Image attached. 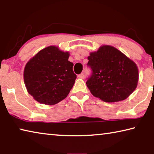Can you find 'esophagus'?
I'll list each match as a JSON object with an SVG mask.
<instances>
[{
    "label": "esophagus",
    "mask_w": 154,
    "mask_h": 154,
    "mask_svg": "<svg viewBox=\"0 0 154 154\" xmlns=\"http://www.w3.org/2000/svg\"><path fill=\"white\" fill-rule=\"evenodd\" d=\"M78 78H79V79H84L85 77V75H84V73H81L80 75H78Z\"/></svg>",
    "instance_id": "esophagus-1"
}]
</instances>
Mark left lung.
Masks as SVG:
<instances>
[{"mask_svg":"<svg viewBox=\"0 0 154 154\" xmlns=\"http://www.w3.org/2000/svg\"><path fill=\"white\" fill-rule=\"evenodd\" d=\"M88 59L92 75L86 85L95 97L106 103L118 102L137 88L139 77L137 64L117 48L101 45Z\"/></svg>","mask_w":154,"mask_h":154,"instance_id":"left-lung-1","label":"left lung"}]
</instances>
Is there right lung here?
Wrapping results in <instances>:
<instances>
[{
	"label": "right lung",
	"mask_w": 154,
	"mask_h": 154,
	"mask_svg": "<svg viewBox=\"0 0 154 154\" xmlns=\"http://www.w3.org/2000/svg\"><path fill=\"white\" fill-rule=\"evenodd\" d=\"M70 54L55 45L41 49L30 58L24 71L28 92L37 102L48 105L58 103L66 97L77 78Z\"/></svg>",
	"instance_id": "1"
}]
</instances>
